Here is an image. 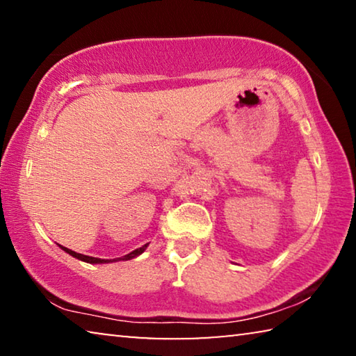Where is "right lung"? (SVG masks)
<instances>
[{
	"label": "right lung",
	"instance_id": "1",
	"mask_svg": "<svg viewBox=\"0 0 356 356\" xmlns=\"http://www.w3.org/2000/svg\"><path fill=\"white\" fill-rule=\"evenodd\" d=\"M61 246V248L65 251V252H69L70 256H74V257H76V259H80V261H83V262H89V264H104V262H111V261H108V259H99V257H92V256H84V254H80V252H75V251H72V250H69V248H65V246H63V245H59ZM147 248V243L146 245H143L141 248H138V250H135V251H131L130 254H125L124 257H118V259H113V261H129V259H134V257H136V256H140L141 252Z\"/></svg>",
	"mask_w": 356,
	"mask_h": 356
}]
</instances>
